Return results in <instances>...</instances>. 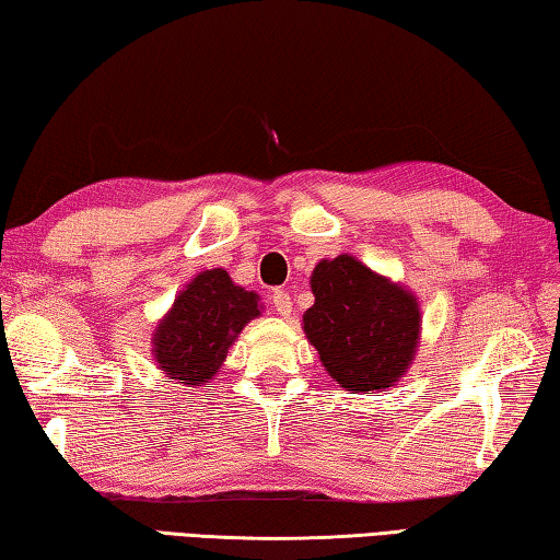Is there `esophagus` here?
Masks as SVG:
<instances>
[{
  "instance_id": "obj_1",
  "label": "esophagus",
  "mask_w": 560,
  "mask_h": 560,
  "mask_svg": "<svg viewBox=\"0 0 560 560\" xmlns=\"http://www.w3.org/2000/svg\"><path fill=\"white\" fill-rule=\"evenodd\" d=\"M272 307H275V313H278V315L288 317V315L292 313V298H290V292H288V290H275V292H272Z\"/></svg>"
}]
</instances>
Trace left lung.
I'll return each mask as SVG.
<instances>
[{"label":"left lung","mask_w":560,"mask_h":560,"mask_svg":"<svg viewBox=\"0 0 560 560\" xmlns=\"http://www.w3.org/2000/svg\"><path fill=\"white\" fill-rule=\"evenodd\" d=\"M310 288L315 305L302 329L329 377L350 394L387 392L405 377L421 337L415 292L347 253L319 260Z\"/></svg>","instance_id":"obj_1"}]
</instances>
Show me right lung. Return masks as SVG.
Here are the masks:
<instances>
[{"label": "right lung", "mask_w": 560, "mask_h": 560, "mask_svg": "<svg viewBox=\"0 0 560 560\" xmlns=\"http://www.w3.org/2000/svg\"><path fill=\"white\" fill-rule=\"evenodd\" d=\"M260 315L258 292L235 285L223 268L198 272L155 325V366L176 384L203 387L215 380L243 327Z\"/></svg>", "instance_id": "add662e5"}]
</instances>
